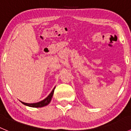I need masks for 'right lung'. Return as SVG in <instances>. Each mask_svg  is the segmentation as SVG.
<instances>
[{"label":"right lung","mask_w":131,"mask_h":131,"mask_svg":"<svg viewBox=\"0 0 131 131\" xmlns=\"http://www.w3.org/2000/svg\"><path fill=\"white\" fill-rule=\"evenodd\" d=\"M55 88H56V87L54 88V89H52V91H51V93L49 94V96H47V97H46L44 100H43L41 101H39V102L34 103H24L23 102V101H20L21 102V103L23 104V105H26V106H30V107H33V108H41V107L47 106V105H49V104L50 103V102H51V99H52V96H53L54 91Z\"/></svg>","instance_id":"right-lung-1"}]
</instances>
